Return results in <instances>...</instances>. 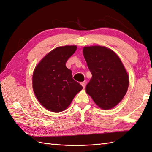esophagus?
I'll use <instances>...</instances> for the list:
<instances>
[{"instance_id": "esophagus-1", "label": "esophagus", "mask_w": 152, "mask_h": 152, "mask_svg": "<svg viewBox=\"0 0 152 152\" xmlns=\"http://www.w3.org/2000/svg\"><path fill=\"white\" fill-rule=\"evenodd\" d=\"M81 86L83 87V88H85V85H86V82H85V81H83V82L81 83Z\"/></svg>"}]
</instances>
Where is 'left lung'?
<instances>
[{"mask_svg": "<svg viewBox=\"0 0 152 152\" xmlns=\"http://www.w3.org/2000/svg\"><path fill=\"white\" fill-rule=\"evenodd\" d=\"M83 54L92 78L86 92L101 109L110 110L121 102L128 91L129 76L114 51L104 46L83 48Z\"/></svg>", "mask_w": 152, "mask_h": 152, "instance_id": "1", "label": "left lung"}]
</instances>
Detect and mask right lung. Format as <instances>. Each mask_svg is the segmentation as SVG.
I'll use <instances>...</instances> for the list:
<instances>
[{
  "label": "right lung",
  "instance_id": "obj_1",
  "mask_svg": "<svg viewBox=\"0 0 152 152\" xmlns=\"http://www.w3.org/2000/svg\"><path fill=\"white\" fill-rule=\"evenodd\" d=\"M77 49L76 45L60 46L39 61L33 73V89L37 99L47 110L60 112L67 109L83 89L72 79L66 61Z\"/></svg>",
  "mask_w": 152,
  "mask_h": 152
}]
</instances>
